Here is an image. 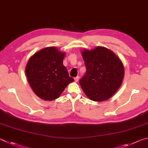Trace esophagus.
I'll list each match as a JSON object with an SVG mask.
<instances>
[{
  "instance_id": "34e87169",
  "label": "esophagus",
  "mask_w": 148,
  "mask_h": 148,
  "mask_svg": "<svg viewBox=\"0 0 148 148\" xmlns=\"http://www.w3.org/2000/svg\"><path fill=\"white\" fill-rule=\"evenodd\" d=\"M74 80H75V82H78V80H79V77H78V76H77V77H74Z\"/></svg>"
}]
</instances>
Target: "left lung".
Returning <instances> with one entry per match:
<instances>
[{
	"label": "left lung",
	"instance_id": "obj_1",
	"mask_svg": "<svg viewBox=\"0 0 148 148\" xmlns=\"http://www.w3.org/2000/svg\"><path fill=\"white\" fill-rule=\"evenodd\" d=\"M82 55L87 69L79 80L83 92L92 101L107 100L122 83L124 76L122 62L113 52L103 47L85 49Z\"/></svg>",
	"mask_w": 148,
	"mask_h": 148
}]
</instances>
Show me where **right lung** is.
I'll list each match as a JSON object with an SVG mask.
<instances>
[{"mask_svg":"<svg viewBox=\"0 0 148 148\" xmlns=\"http://www.w3.org/2000/svg\"><path fill=\"white\" fill-rule=\"evenodd\" d=\"M65 56V52L50 47L42 48L29 59L26 76L34 92L42 100L58 98L66 86L74 81L63 65Z\"/></svg>","mask_w":148,"mask_h":148,"instance_id":"1","label":"right lung"}]
</instances>
